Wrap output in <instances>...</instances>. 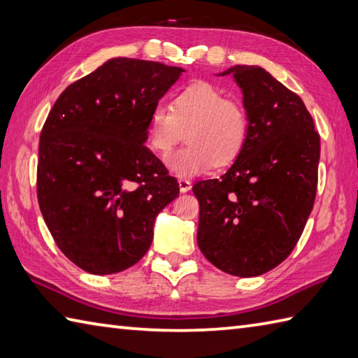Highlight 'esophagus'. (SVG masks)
I'll return each instance as SVG.
<instances>
[{"label": "esophagus", "instance_id": "34e87169", "mask_svg": "<svg viewBox=\"0 0 358 358\" xmlns=\"http://www.w3.org/2000/svg\"><path fill=\"white\" fill-rule=\"evenodd\" d=\"M179 189H180V193L189 192V189H192V182H189L188 179L180 178V179H179Z\"/></svg>", "mask_w": 358, "mask_h": 358}]
</instances>
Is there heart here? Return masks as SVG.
<instances>
[{
	"mask_svg": "<svg viewBox=\"0 0 358 358\" xmlns=\"http://www.w3.org/2000/svg\"><path fill=\"white\" fill-rule=\"evenodd\" d=\"M187 147L169 159L176 176H198L213 166L235 162L249 137L245 106L210 83L189 85L174 96L170 108L156 105L147 120V143L166 159L182 141Z\"/></svg>",
	"mask_w": 358,
	"mask_h": 358,
	"instance_id": "b5f03b06",
	"label": "heart"
}]
</instances>
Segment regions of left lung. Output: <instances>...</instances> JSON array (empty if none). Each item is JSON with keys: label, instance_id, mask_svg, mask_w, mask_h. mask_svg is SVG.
Instances as JSON below:
<instances>
[{"label": "left lung", "instance_id": "1", "mask_svg": "<svg viewBox=\"0 0 358 358\" xmlns=\"http://www.w3.org/2000/svg\"><path fill=\"white\" fill-rule=\"evenodd\" d=\"M233 74L249 114L243 152L221 179L193 185L198 245L222 272L258 276L294 250L315 202L320 134L295 92L259 66Z\"/></svg>", "mask_w": 358, "mask_h": 358}]
</instances>
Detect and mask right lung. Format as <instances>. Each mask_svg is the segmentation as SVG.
Segmentation results:
<instances>
[{
    "label": "right lung",
    "instance_id": "obj_1",
    "mask_svg": "<svg viewBox=\"0 0 358 358\" xmlns=\"http://www.w3.org/2000/svg\"><path fill=\"white\" fill-rule=\"evenodd\" d=\"M182 68L111 58L57 99L36 166L41 215L64 257L92 275L134 266L179 184L145 147L147 120Z\"/></svg>",
    "mask_w": 358,
    "mask_h": 358
}]
</instances>
